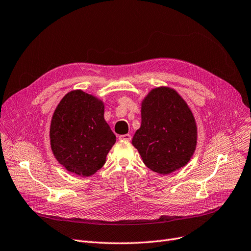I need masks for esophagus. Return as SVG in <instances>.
Masks as SVG:
<instances>
[{"label":"esophagus","mask_w":251,"mask_h":251,"mask_svg":"<svg viewBox=\"0 0 251 251\" xmlns=\"http://www.w3.org/2000/svg\"><path fill=\"white\" fill-rule=\"evenodd\" d=\"M119 139H121V140H126V141H130V140H132V136H130L129 134H126V135L119 136Z\"/></svg>","instance_id":"esophagus-1"}]
</instances>
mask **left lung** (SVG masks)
I'll use <instances>...</instances> for the list:
<instances>
[{
	"label": "left lung",
	"instance_id": "obj_1",
	"mask_svg": "<svg viewBox=\"0 0 251 251\" xmlns=\"http://www.w3.org/2000/svg\"><path fill=\"white\" fill-rule=\"evenodd\" d=\"M141 116L132 143L147 168L169 175L186 165L196 148L197 126L180 95L165 87L153 89L142 102Z\"/></svg>",
	"mask_w": 251,
	"mask_h": 251
}]
</instances>
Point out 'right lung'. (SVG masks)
<instances>
[{"label": "right lung", "mask_w": 251, "mask_h": 251, "mask_svg": "<svg viewBox=\"0 0 251 251\" xmlns=\"http://www.w3.org/2000/svg\"><path fill=\"white\" fill-rule=\"evenodd\" d=\"M54 156L81 176L99 171L116 137L104 119L101 100L80 90L66 94L58 104L50 127Z\"/></svg>", "instance_id": "1"}]
</instances>
